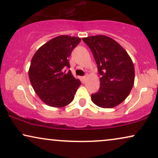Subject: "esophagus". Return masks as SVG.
Listing matches in <instances>:
<instances>
[{"label": "esophagus", "mask_w": 158, "mask_h": 158, "mask_svg": "<svg viewBox=\"0 0 158 158\" xmlns=\"http://www.w3.org/2000/svg\"><path fill=\"white\" fill-rule=\"evenodd\" d=\"M86 77H87V76H86V75L83 76V77H82V79L83 80V81H85V80H86Z\"/></svg>", "instance_id": "34e87169"}]
</instances>
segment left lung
I'll return each mask as SVG.
<instances>
[{
    "label": "left lung",
    "mask_w": 158,
    "mask_h": 158,
    "mask_svg": "<svg viewBox=\"0 0 158 158\" xmlns=\"http://www.w3.org/2000/svg\"><path fill=\"white\" fill-rule=\"evenodd\" d=\"M92 52L101 75L99 91L91 94L97 106L111 108L129 95L135 80L133 61L117 42L104 35L83 38Z\"/></svg>",
    "instance_id": "obj_1"
}]
</instances>
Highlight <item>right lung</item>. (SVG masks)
Instances as JSON below:
<instances>
[{"mask_svg":"<svg viewBox=\"0 0 158 158\" xmlns=\"http://www.w3.org/2000/svg\"><path fill=\"white\" fill-rule=\"evenodd\" d=\"M81 38L61 35L55 37L35 52L31 62L28 76L33 89L48 106L61 108L74 100L81 83L69 68L68 58Z\"/></svg>","mask_w":158,"mask_h":158,"instance_id":"obj_1","label":"right lung"}]
</instances>
